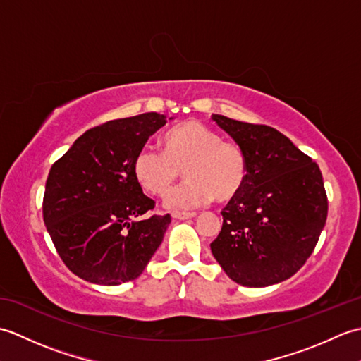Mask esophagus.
<instances>
[{"mask_svg":"<svg viewBox=\"0 0 361 361\" xmlns=\"http://www.w3.org/2000/svg\"><path fill=\"white\" fill-rule=\"evenodd\" d=\"M195 216H197L195 212H185V211H173L172 212V217L176 220H188V219H192Z\"/></svg>","mask_w":361,"mask_h":361,"instance_id":"1","label":"esophagus"}]
</instances>
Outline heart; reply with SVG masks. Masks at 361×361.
<instances>
[{
  "label": "heart",
  "instance_id": "b5f03b06",
  "mask_svg": "<svg viewBox=\"0 0 361 361\" xmlns=\"http://www.w3.org/2000/svg\"><path fill=\"white\" fill-rule=\"evenodd\" d=\"M159 152L145 145L133 159V175L152 195H164L180 176L186 181L166 197L167 208L189 209L211 202H229L240 192L247 166L237 145L221 141L217 132L198 121L169 128Z\"/></svg>",
  "mask_w": 361,
  "mask_h": 361
}]
</instances>
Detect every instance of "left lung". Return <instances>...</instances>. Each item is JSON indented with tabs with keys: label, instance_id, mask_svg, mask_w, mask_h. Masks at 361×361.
I'll use <instances>...</instances> for the list:
<instances>
[{
	"label": "left lung",
	"instance_id": "obj_1",
	"mask_svg": "<svg viewBox=\"0 0 361 361\" xmlns=\"http://www.w3.org/2000/svg\"><path fill=\"white\" fill-rule=\"evenodd\" d=\"M239 144L247 166L243 188L221 211L211 251L234 282L267 287L291 278L315 250L327 219V195L317 163L268 126L212 114Z\"/></svg>",
	"mask_w": 361,
	"mask_h": 361
}]
</instances>
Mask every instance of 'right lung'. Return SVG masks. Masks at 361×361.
Returning a JSON list of instances; mask_svg holds the SVG:
<instances>
[{
	"instance_id": "1",
	"label": "right lung",
	"mask_w": 361,
	"mask_h": 361,
	"mask_svg": "<svg viewBox=\"0 0 361 361\" xmlns=\"http://www.w3.org/2000/svg\"><path fill=\"white\" fill-rule=\"evenodd\" d=\"M159 113L114 119L87 130L52 164L43 220L70 270L99 286L140 276L163 242L171 216H141L155 208L133 175V159L166 124Z\"/></svg>"
}]
</instances>
